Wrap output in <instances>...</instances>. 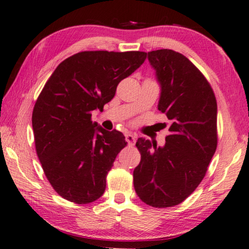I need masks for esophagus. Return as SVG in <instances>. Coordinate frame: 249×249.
Returning a JSON list of instances; mask_svg holds the SVG:
<instances>
[{
    "label": "esophagus",
    "instance_id": "esophagus-1",
    "mask_svg": "<svg viewBox=\"0 0 249 249\" xmlns=\"http://www.w3.org/2000/svg\"><path fill=\"white\" fill-rule=\"evenodd\" d=\"M125 140H127V142L129 143V145L133 146L136 142V136L132 135V133H127V135H125Z\"/></svg>",
    "mask_w": 249,
    "mask_h": 249
}]
</instances>
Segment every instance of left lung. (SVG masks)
Wrapping results in <instances>:
<instances>
[{
	"mask_svg": "<svg viewBox=\"0 0 249 249\" xmlns=\"http://www.w3.org/2000/svg\"><path fill=\"white\" fill-rule=\"evenodd\" d=\"M148 60L160 84L158 110L171 121L164 147L138 138L133 171L137 196L154 208L183 202L202 181L217 149V100L204 75L184 55L153 50Z\"/></svg>",
	"mask_w": 249,
	"mask_h": 249,
	"instance_id": "left-lung-1",
	"label": "left lung"
}]
</instances>
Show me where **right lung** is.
<instances>
[{"mask_svg": "<svg viewBox=\"0 0 249 249\" xmlns=\"http://www.w3.org/2000/svg\"><path fill=\"white\" fill-rule=\"evenodd\" d=\"M143 52H81L60 63L32 111L35 145L53 190L71 202L91 203L106 191L107 175L127 146L122 132L91 120L117 86L145 62Z\"/></svg>", "mask_w": 249, "mask_h": 249, "instance_id": "obj_1", "label": "right lung"}]
</instances>
